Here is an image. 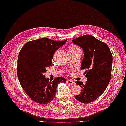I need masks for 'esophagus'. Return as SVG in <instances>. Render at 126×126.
Segmentation results:
<instances>
[{"instance_id":"obj_1","label":"esophagus","mask_w":126,"mask_h":126,"mask_svg":"<svg viewBox=\"0 0 126 126\" xmlns=\"http://www.w3.org/2000/svg\"><path fill=\"white\" fill-rule=\"evenodd\" d=\"M67 83L68 84H70V85H74L75 84L74 81L71 80H69V79H68L67 80Z\"/></svg>"}]
</instances>
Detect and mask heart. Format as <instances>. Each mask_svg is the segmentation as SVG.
<instances>
[{
    "label": "heart",
    "instance_id": "b5f03b06",
    "mask_svg": "<svg viewBox=\"0 0 126 126\" xmlns=\"http://www.w3.org/2000/svg\"><path fill=\"white\" fill-rule=\"evenodd\" d=\"M78 50H80L79 47L76 46H71L68 50V52H72L75 51H76Z\"/></svg>",
    "mask_w": 126,
    "mask_h": 126
}]
</instances>
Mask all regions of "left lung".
<instances>
[{"label":"left lung","mask_w":126,"mask_h":126,"mask_svg":"<svg viewBox=\"0 0 126 126\" xmlns=\"http://www.w3.org/2000/svg\"><path fill=\"white\" fill-rule=\"evenodd\" d=\"M80 46L84 53L81 69H87L85 84L76 81L82 88L75 97L82 103H89L100 96L106 89L111 77L113 58L109 47L91 35H85L72 40Z\"/></svg>","instance_id":"1"}]
</instances>
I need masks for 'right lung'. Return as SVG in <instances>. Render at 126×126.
<instances>
[{
  "instance_id": "right-lung-1",
  "label": "right lung",
  "mask_w": 126,
  "mask_h": 126,
  "mask_svg": "<svg viewBox=\"0 0 126 126\" xmlns=\"http://www.w3.org/2000/svg\"><path fill=\"white\" fill-rule=\"evenodd\" d=\"M66 42L40 39L27 42L20 51L17 70L19 83L29 97L37 103H50L55 97L58 85L66 82L63 77L51 81L43 75L46 68L51 65L56 51Z\"/></svg>"
}]
</instances>
